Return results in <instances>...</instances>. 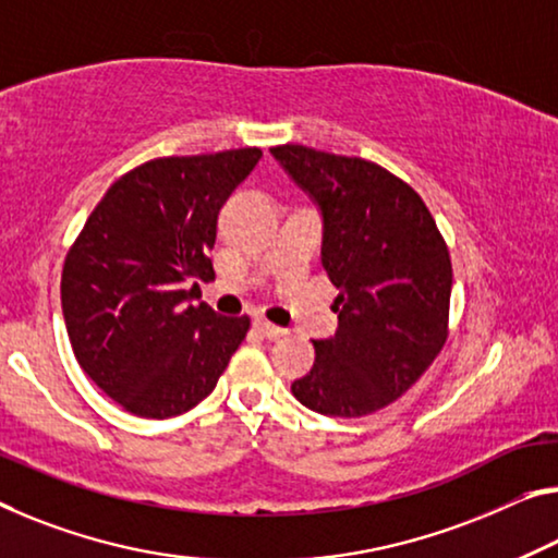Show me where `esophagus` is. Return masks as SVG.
<instances>
[{"instance_id": "1", "label": "esophagus", "mask_w": 558, "mask_h": 558, "mask_svg": "<svg viewBox=\"0 0 558 558\" xmlns=\"http://www.w3.org/2000/svg\"><path fill=\"white\" fill-rule=\"evenodd\" d=\"M254 327H256V331H262L267 339H279V337H284V333H287V329H281V327H277V324L267 322L264 316H256Z\"/></svg>"}]
</instances>
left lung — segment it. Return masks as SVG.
I'll list each match as a JSON object with an SVG mask.
<instances>
[{"mask_svg": "<svg viewBox=\"0 0 558 558\" xmlns=\"http://www.w3.org/2000/svg\"><path fill=\"white\" fill-rule=\"evenodd\" d=\"M271 154L322 209V264L339 289V329L314 341L312 372L291 393L327 416L374 414L414 387L447 344V242L422 196L374 161L302 144Z\"/></svg>", "mask_w": 558, "mask_h": 558, "instance_id": "left-lung-1", "label": "left lung"}]
</instances>
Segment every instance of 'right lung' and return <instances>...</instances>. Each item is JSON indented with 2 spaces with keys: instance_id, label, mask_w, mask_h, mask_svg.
Returning <instances> with one entry per match:
<instances>
[{
  "instance_id": "obj_1",
  "label": "right lung",
  "mask_w": 558,
  "mask_h": 558,
  "mask_svg": "<svg viewBox=\"0 0 558 558\" xmlns=\"http://www.w3.org/2000/svg\"><path fill=\"white\" fill-rule=\"evenodd\" d=\"M262 149L161 157L109 186L62 271V312L84 374L136 416L169 418L207 399L250 316L192 306L214 277L219 209Z\"/></svg>"
}]
</instances>
